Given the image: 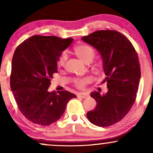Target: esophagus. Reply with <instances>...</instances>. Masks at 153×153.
Masks as SVG:
<instances>
[{
    "label": "esophagus",
    "instance_id": "obj_1",
    "mask_svg": "<svg viewBox=\"0 0 153 153\" xmlns=\"http://www.w3.org/2000/svg\"><path fill=\"white\" fill-rule=\"evenodd\" d=\"M78 96H80V97H82V98H87V97L89 96V95H88V93H80V94L78 95Z\"/></svg>",
    "mask_w": 153,
    "mask_h": 153
}]
</instances>
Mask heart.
Listing matches in <instances>:
<instances>
[{
  "instance_id": "1",
  "label": "heart",
  "mask_w": 153,
  "mask_h": 153,
  "mask_svg": "<svg viewBox=\"0 0 153 153\" xmlns=\"http://www.w3.org/2000/svg\"><path fill=\"white\" fill-rule=\"evenodd\" d=\"M73 52L82 61H83L85 63H90L93 61L94 59L96 53L95 51L91 46L88 45H78L74 47L73 48ZM68 56L67 54L64 52L60 54L58 60V65L59 67H62L65 65L66 60H67ZM91 81V78H87L83 80H78L75 82V84L78 88H82L85 85L86 83Z\"/></svg>"
}]
</instances>
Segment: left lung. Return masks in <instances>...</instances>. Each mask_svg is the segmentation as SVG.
I'll return each instance as SVG.
<instances>
[{
    "label": "left lung",
    "mask_w": 153,
    "mask_h": 153,
    "mask_svg": "<svg viewBox=\"0 0 153 153\" xmlns=\"http://www.w3.org/2000/svg\"><path fill=\"white\" fill-rule=\"evenodd\" d=\"M82 40L100 53L108 91L91 96L96 101L95 109L88 112L93 124L107 127L115 124L128 114L135 102L140 79L138 56L130 41L116 30H97Z\"/></svg>",
    "instance_id": "left-lung-1"
}]
</instances>
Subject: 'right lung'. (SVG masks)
I'll use <instances>...</instances> for the list:
<instances>
[{
    "label": "right lung",
    "instance_id": "obj_1",
    "mask_svg": "<svg viewBox=\"0 0 153 153\" xmlns=\"http://www.w3.org/2000/svg\"><path fill=\"white\" fill-rule=\"evenodd\" d=\"M73 41L56 36H33L20 44L12 59L10 89L22 114L35 124L50 126L61 117L68 102L76 95L69 91H48L57 62Z\"/></svg>",
    "mask_w": 153,
    "mask_h": 153
}]
</instances>
